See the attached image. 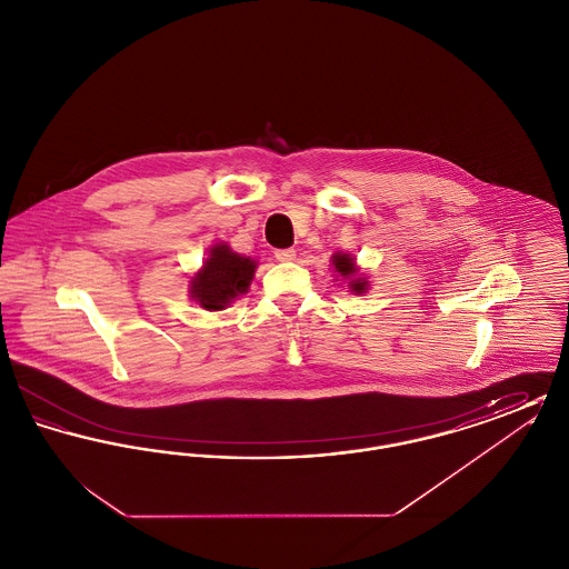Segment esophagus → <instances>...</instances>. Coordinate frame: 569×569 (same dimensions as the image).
<instances>
[{"mask_svg": "<svg viewBox=\"0 0 569 569\" xmlns=\"http://www.w3.org/2000/svg\"><path fill=\"white\" fill-rule=\"evenodd\" d=\"M274 258H277L279 262H292V260L297 258V251H295V249H277V251H274Z\"/></svg>", "mask_w": 569, "mask_h": 569, "instance_id": "34e87169", "label": "esophagus"}]
</instances>
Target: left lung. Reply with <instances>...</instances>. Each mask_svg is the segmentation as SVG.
<instances>
[{
	"label": "left lung",
	"mask_w": 569,
	"mask_h": 569,
	"mask_svg": "<svg viewBox=\"0 0 569 569\" xmlns=\"http://www.w3.org/2000/svg\"><path fill=\"white\" fill-rule=\"evenodd\" d=\"M330 264H332L335 279L346 283L353 295H365L371 288V281H369L367 272H360V267L356 262V256H352V253L337 251V253H332Z\"/></svg>",
	"instance_id": "1"
}]
</instances>
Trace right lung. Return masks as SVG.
Segmentation results:
<instances>
[{
	"label": "right lung",
	"mask_w": 569,
	"mask_h": 569,
	"mask_svg": "<svg viewBox=\"0 0 569 569\" xmlns=\"http://www.w3.org/2000/svg\"><path fill=\"white\" fill-rule=\"evenodd\" d=\"M258 260L232 251L228 243H216L209 258L190 277V298L207 311H221L243 297L253 281Z\"/></svg>",
	"instance_id": "1"
}]
</instances>
